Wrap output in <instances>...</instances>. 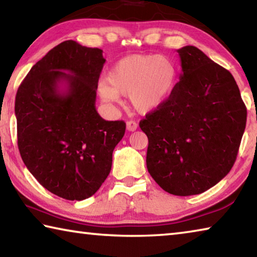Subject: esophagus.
<instances>
[{
    "label": "esophagus",
    "mask_w": 257,
    "mask_h": 257,
    "mask_svg": "<svg viewBox=\"0 0 257 257\" xmlns=\"http://www.w3.org/2000/svg\"><path fill=\"white\" fill-rule=\"evenodd\" d=\"M138 128V123L136 122V121H127V130L128 132H135Z\"/></svg>",
    "instance_id": "obj_1"
}]
</instances>
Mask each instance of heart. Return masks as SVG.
I'll use <instances>...</instances> for the list:
<instances>
[{
	"label": "heart",
	"instance_id": "heart-1",
	"mask_svg": "<svg viewBox=\"0 0 257 257\" xmlns=\"http://www.w3.org/2000/svg\"><path fill=\"white\" fill-rule=\"evenodd\" d=\"M177 77L176 64L168 56L129 55L108 71V82H99L98 94L106 104L119 102V95L129 96L135 110L150 113L169 98L176 86Z\"/></svg>",
	"mask_w": 257,
	"mask_h": 257
}]
</instances>
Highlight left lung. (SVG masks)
<instances>
[{
    "instance_id": "1",
    "label": "left lung",
    "mask_w": 257,
    "mask_h": 257,
    "mask_svg": "<svg viewBox=\"0 0 257 257\" xmlns=\"http://www.w3.org/2000/svg\"><path fill=\"white\" fill-rule=\"evenodd\" d=\"M179 82L139 127L149 138L146 165L161 188L202 194L228 175L245 132L247 111L236 80L195 46L177 51Z\"/></svg>"
}]
</instances>
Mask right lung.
Instances as JSON below:
<instances>
[{
  "instance_id": "add662e5",
  "label": "right lung",
  "mask_w": 257,
  "mask_h": 257,
  "mask_svg": "<svg viewBox=\"0 0 257 257\" xmlns=\"http://www.w3.org/2000/svg\"><path fill=\"white\" fill-rule=\"evenodd\" d=\"M102 53L62 42L30 69L17 92L21 159L44 188L69 201L99 189L125 132L123 121L104 120L95 106Z\"/></svg>"
}]
</instances>
